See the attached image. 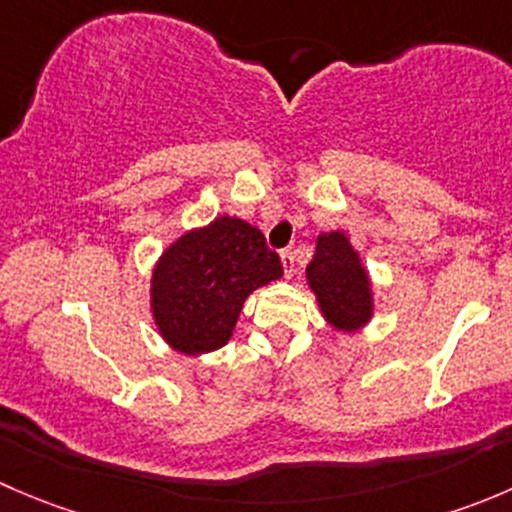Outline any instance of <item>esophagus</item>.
<instances>
[{
  "instance_id": "esophagus-1",
  "label": "esophagus",
  "mask_w": 512,
  "mask_h": 512,
  "mask_svg": "<svg viewBox=\"0 0 512 512\" xmlns=\"http://www.w3.org/2000/svg\"><path fill=\"white\" fill-rule=\"evenodd\" d=\"M280 260H282V267H285V277H292L294 275V255H292V250H282L280 252Z\"/></svg>"
}]
</instances>
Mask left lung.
Wrapping results in <instances>:
<instances>
[{
    "instance_id": "1",
    "label": "left lung",
    "mask_w": 512,
    "mask_h": 512,
    "mask_svg": "<svg viewBox=\"0 0 512 512\" xmlns=\"http://www.w3.org/2000/svg\"><path fill=\"white\" fill-rule=\"evenodd\" d=\"M307 280L329 324L342 332H354L369 322V275L361 267L359 255L347 235L342 232L319 235L317 250L307 265Z\"/></svg>"
}]
</instances>
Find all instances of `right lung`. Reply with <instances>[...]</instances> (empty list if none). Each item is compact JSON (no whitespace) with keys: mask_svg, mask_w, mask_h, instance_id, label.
Masks as SVG:
<instances>
[{"mask_svg":"<svg viewBox=\"0 0 512 512\" xmlns=\"http://www.w3.org/2000/svg\"><path fill=\"white\" fill-rule=\"evenodd\" d=\"M277 277L282 262L265 235L223 215L163 252L153 272V317L178 352H213L230 339L247 294Z\"/></svg>","mask_w":512,"mask_h":512,"instance_id":"1","label":"right lung"}]
</instances>
